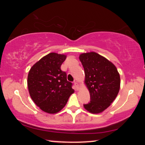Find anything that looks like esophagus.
<instances>
[{"mask_svg": "<svg viewBox=\"0 0 145 145\" xmlns=\"http://www.w3.org/2000/svg\"><path fill=\"white\" fill-rule=\"evenodd\" d=\"M74 84L75 87H76V90H78L79 88H80V86H79L78 82H76V81H74Z\"/></svg>", "mask_w": 145, "mask_h": 145, "instance_id": "esophagus-1", "label": "esophagus"}]
</instances>
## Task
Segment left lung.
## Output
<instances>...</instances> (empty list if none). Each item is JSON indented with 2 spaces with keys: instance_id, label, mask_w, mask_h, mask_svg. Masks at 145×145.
I'll return each mask as SVG.
<instances>
[{
  "instance_id": "1",
  "label": "left lung",
  "mask_w": 145,
  "mask_h": 145,
  "mask_svg": "<svg viewBox=\"0 0 145 145\" xmlns=\"http://www.w3.org/2000/svg\"><path fill=\"white\" fill-rule=\"evenodd\" d=\"M84 69V84L90 102L84 108L91 114H100L114 102L120 89V75L116 67L106 57L96 52L79 55Z\"/></svg>"
}]
</instances>
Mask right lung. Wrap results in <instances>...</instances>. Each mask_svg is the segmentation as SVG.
<instances>
[{"label": "right lung", "instance_id": "right-lung-1", "mask_svg": "<svg viewBox=\"0 0 145 145\" xmlns=\"http://www.w3.org/2000/svg\"><path fill=\"white\" fill-rule=\"evenodd\" d=\"M67 55L50 53L31 67L27 75V88L33 102L41 110L54 114L60 112L74 93L72 83L61 66Z\"/></svg>", "mask_w": 145, "mask_h": 145}]
</instances>
